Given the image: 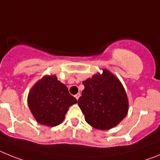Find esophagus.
Masks as SVG:
<instances>
[{"label":"esophagus","mask_w":160,"mask_h":160,"mask_svg":"<svg viewBox=\"0 0 160 160\" xmlns=\"http://www.w3.org/2000/svg\"><path fill=\"white\" fill-rule=\"evenodd\" d=\"M80 97V93H77L76 96H75V97H76V100H78L79 97Z\"/></svg>","instance_id":"1"}]
</instances>
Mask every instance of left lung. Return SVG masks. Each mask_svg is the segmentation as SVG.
Returning <instances> with one entry per match:
<instances>
[{"instance_id":"8db88e82","label":"left lung","mask_w":160,"mask_h":160,"mask_svg":"<svg viewBox=\"0 0 160 160\" xmlns=\"http://www.w3.org/2000/svg\"><path fill=\"white\" fill-rule=\"evenodd\" d=\"M84 89L78 105L85 121L98 130L118 125L128 113L127 95L120 80L107 69L83 81Z\"/></svg>"}]
</instances>
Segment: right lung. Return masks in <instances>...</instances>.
<instances>
[{
	"instance_id": "obj_1",
	"label": "right lung",
	"mask_w": 160,
	"mask_h": 160,
	"mask_svg": "<svg viewBox=\"0 0 160 160\" xmlns=\"http://www.w3.org/2000/svg\"><path fill=\"white\" fill-rule=\"evenodd\" d=\"M77 102L55 75L45 76L30 89L28 105L39 124L56 126L63 122L71 105Z\"/></svg>"
}]
</instances>
